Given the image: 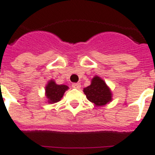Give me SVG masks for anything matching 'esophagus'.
I'll use <instances>...</instances> for the list:
<instances>
[{
	"label": "esophagus",
	"mask_w": 155,
	"mask_h": 155,
	"mask_svg": "<svg viewBox=\"0 0 155 155\" xmlns=\"http://www.w3.org/2000/svg\"><path fill=\"white\" fill-rule=\"evenodd\" d=\"M73 88H74V89H80L81 88V84L80 83H74L72 85Z\"/></svg>",
	"instance_id": "34e87169"
}]
</instances>
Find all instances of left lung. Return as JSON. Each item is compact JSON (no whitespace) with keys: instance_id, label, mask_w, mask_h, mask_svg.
<instances>
[{"instance_id":"8db88e82","label":"left lung","mask_w":155,"mask_h":155,"mask_svg":"<svg viewBox=\"0 0 155 155\" xmlns=\"http://www.w3.org/2000/svg\"><path fill=\"white\" fill-rule=\"evenodd\" d=\"M83 92L89 101L97 106H104L109 104L112 100V93L105 81L100 77H93L91 84L84 88Z\"/></svg>"}]
</instances>
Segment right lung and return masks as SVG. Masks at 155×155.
Here are the masks:
<instances>
[{"label":"right lung","mask_w":155,"mask_h":155,"mask_svg":"<svg viewBox=\"0 0 155 155\" xmlns=\"http://www.w3.org/2000/svg\"><path fill=\"white\" fill-rule=\"evenodd\" d=\"M69 89L66 85H58L54 80H50L45 87V96L50 104H54L61 101L65 92Z\"/></svg>","instance_id":"right-lung-1"}]
</instances>
